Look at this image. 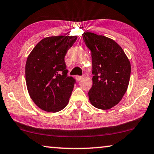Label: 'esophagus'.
<instances>
[{
  "label": "esophagus",
  "mask_w": 154,
  "mask_h": 154,
  "mask_svg": "<svg viewBox=\"0 0 154 154\" xmlns=\"http://www.w3.org/2000/svg\"><path fill=\"white\" fill-rule=\"evenodd\" d=\"M82 79H83V77H82V76H76L77 81H80V80H82Z\"/></svg>",
  "instance_id": "obj_1"
}]
</instances>
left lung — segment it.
<instances>
[{
    "label": "left lung",
    "instance_id": "left-lung-1",
    "mask_svg": "<svg viewBox=\"0 0 154 154\" xmlns=\"http://www.w3.org/2000/svg\"><path fill=\"white\" fill-rule=\"evenodd\" d=\"M82 37L91 51L93 86L88 99L98 109H111L121 100L128 87L131 63L112 39L90 32Z\"/></svg>",
    "mask_w": 154,
    "mask_h": 154
}]
</instances>
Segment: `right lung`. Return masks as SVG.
I'll return each mask as SVG.
<instances>
[{
	"label": "right lung",
	"mask_w": 154,
	"mask_h": 154,
	"mask_svg": "<svg viewBox=\"0 0 154 154\" xmlns=\"http://www.w3.org/2000/svg\"><path fill=\"white\" fill-rule=\"evenodd\" d=\"M77 36H51L40 40L26 63V83L29 96L41 109L57 112L68 105L75 79L67 76L65 56Z\"/></svg>",
	"instance_id": "add662e5"
}]
</instances>
